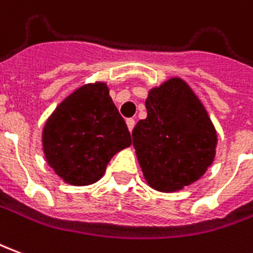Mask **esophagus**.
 Returning a JSON list of instances; mask_svg holds the SVG:
<instances>
[{"mask_svg": "<svg viewBox=\"0 0 253 253\" xmlns=\"http://www.w3.org/2000/svg\"><path fill=\"white\" fill-rule=\"evenodd\" d=\"M126 125L127 127H128V130L132 131V128H134V126H135V121H134L132 118H128V119H126Z\"/></svg>", "mask_w": 253, "mask_h": 253, "instance_id": "34e87169", "label": "esophagus"}]
</instances>
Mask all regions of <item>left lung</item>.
Returning <instances> with one entry per match:
<instances>
[{
  "label": "left lung",
  "instance_id": "1",
  "mask_svg": "<svg viewBox=\"0 0 253 253\" xmlns=\"http://www.w3.org/2000/svg\"><path fill=\"white\" fill-rule=\"evenodd\" d=\"M146 119L132 130V145L149 186L175 192L196 182L212 164L216 131L199 97L181 78L153 87Z\"/></svg>",
  "mask_w": 253,
  "mask_h": 253
}]
</instances>
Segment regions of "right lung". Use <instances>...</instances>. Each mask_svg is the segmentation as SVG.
<instances>
[{
  "label": "right lung",
  "instance_id": "1",
  "mask_svg": "<svg viewBox=\"0 0 253 253\" xmlns=\"http://www.w3.org/2000/svg\"><path fill=\"white\" fill-rule=\"evenodd\" d=\"M47 164L67 183L97 182L109 160L131 145L130 131L102 82L84 84L60 104L43 127Z\"/></svg>",
  "mask_w": 253,
  "mask_h": 253
}]
</instances>
